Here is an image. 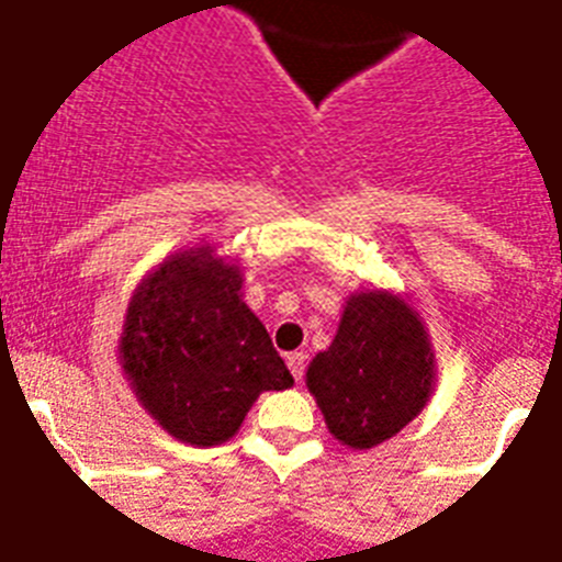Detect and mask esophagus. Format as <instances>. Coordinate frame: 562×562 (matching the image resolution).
Instances as JSON below:
<instances>
[{
	"mask_svg": "<svg viewBox=\"0 0 562 562\" xmlns=\"http://www.w3.org/2000/svg\"><path fill=\"white\" fill-rule=\"evenodd\" d=\"M285 364H289L291 375L300 382V379H303V370H306V356H303V352H289V356H285Z\"/></svg>",
	"mask_w": 562,
	"mask_h": 562,
	"instance_id": "esophagus-1",
	"label": "esophagus"
}]
</instances>
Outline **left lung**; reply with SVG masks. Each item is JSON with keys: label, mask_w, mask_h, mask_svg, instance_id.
<instances>
[{"label": "left lung", "mask_w": 562, "mask_h": 562, "mask_svg": "<svg viewBox=\"0 0 562 562\" xmlns=\"http://www.w3.org/2000/svg\"><path fill=\"white\" fill-rule=\"evenodd\" d=\"M435 375L423 317L402 294L368 289L347 297L333 344L308 364L306 387L338 443L373 449L426 408Z\"/></svg>", "instance_id": "obj_1"}]
</instances>
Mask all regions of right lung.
<instances>
[{"label":"right lung","instance_id":"right-lung-1","mask_svg":"<svg viewBox=\"0 0 562 562\" xmlns=\"http://www.w3.org/2000/svg\"><path fill=\"white\" fill-rule=\"evenodd\" d=\"M241 282V268L203 241L166 256L131 294L119 364L139 405L180 443H224L259 393L294 384Z\"/></svg>","mask_w":562,"mask_h":562}]
</instances>
